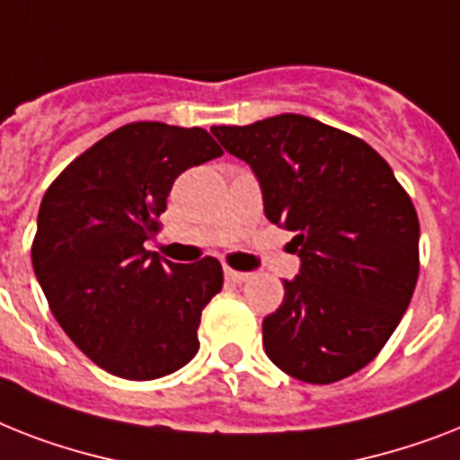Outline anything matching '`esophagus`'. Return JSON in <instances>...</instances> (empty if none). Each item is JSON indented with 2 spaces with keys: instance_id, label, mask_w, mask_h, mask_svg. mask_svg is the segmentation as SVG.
Returning <instances> with one entry per match:
<instances>
[{
  "instance_id": "obj_1",
  "label": "esophagus",
  "mask_w": 460,
  "mask_h": 460,
  "mask_svg": "<svg viewBox=\"0 0 460 460\" xmlns=\"http://www.w3.org/2000/svg\"><path fill=\"white\" fill-rule=\"evenodd\" d=\"M224 276H226V279L234 283H243L250 279L248 271H236V269H231V267H224Z\"/></svg>"
}]
</instances>
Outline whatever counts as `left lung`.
I'll list each match as a JSON object with an SVG mask.
<instances>
[{
  "instance_id": "1",
  "label": "left lung",
  "mask_w": 460,
  "mask_h": 460,
  "mask_svg": "<svg viewBox=\"0 0 460 460\" xmlns=\"http://www.w3.org/2000/svg\"><path fill=\"white\" fill-rule=\"evenodd\" d=\"M245 160L264 215L293 231L300 274L262 323L267 357L293 378L328 385L385 347L418 281V215L392 167L359 137L307 115L212 127Z\"/></svg>"
}]
</instances>
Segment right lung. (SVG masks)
<instances>
[{
	"label": "right lung",
	"instance_id": "add662e5",
	"mask_svg": "<svg viewBox=\"0 0 460 460\" xmlns=\"http://www.w3.org/2000/svg\"><path fill=\"white\" fill-rule=\"evenodd\" d=\"M219 155L200 127L132 122L77 155L44 193L37 281L58 326L118 378H163L196 357L222 264L167 262L144 243L158 231L174 179Z\"/></svg>",
	"mask_w": 460,
	"mask_h": 460
}]
</instances>
